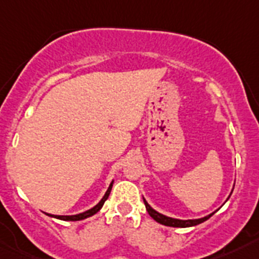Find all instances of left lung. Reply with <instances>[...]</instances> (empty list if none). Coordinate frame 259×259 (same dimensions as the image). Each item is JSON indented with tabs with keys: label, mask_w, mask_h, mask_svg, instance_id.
I'll list each match as a JSON object with an SVG mask.
<instances>
[{
	"label": "left lung",
	"mask_w": 259,
	"mask_h": 259,
	"mask_svg": "<svg viewBox=\"0 0 259 259\" xmlns=\"http://www.w3.org/2000/svg\"><path fill=\"white\" fill-rule=\"evenodd\" d=\"M144 203H145V207L146 210H148V212H149V215L152 217L153 219H154L155 222H158V223L163 224V226H168V227H192V226H197V224L202 223V222L207 221V219L211 217L212 214L207 215V217H203V218L201 219H189V221H180V219H174V218H168V217H166V215H162L159 214V212L155 211L154 209H152V207L149 206V203L146 202L145 200H144Z\"/></svg>",
	"instance_id": "obj_1"
}]
</instances>
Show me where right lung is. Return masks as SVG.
<instances>
[{"instance_id":"right-lung-1","label":"right lung","mask_w":259,"mask_h":259,"mask_svg":"<svg viewBox=\"0 0 259 259\" xmlns=\"http://www.w3.org/2000/svg\"><path fill=\"white\" fill-rule=\"evenodd\" d=\"M111 188H113V182H111V184H110V187H109V188H107L106 193H105V196H104V197H102V200L100 201V202H98L95 207H92V209L87 210V211L81 212V214H77V215H68V217H65V215H50V217H54V218H57V219H62V221H71V222L83 221V219L88 218V217H92V215H95L96 212L98 211V210H100L102 206H104L105 201H106L107 197H109V194H110V191H111ZM48 215H49V214H48Z\"/></svg>"}]
</instances>
